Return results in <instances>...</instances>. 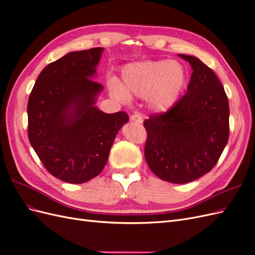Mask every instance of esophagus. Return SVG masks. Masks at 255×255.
Returning a JSON list of instances; mask_svg holds the SVG:
<instances>
[{
    "label": "esophagus",
    "mask_w": 255,
    "mask_h": 255,
    "mask_svg": "<svg viewBox=\"0 0 255 255\" xmlns=\"http://www.w3.org/2000/svg\"><path fill=\"white\" fill-rule=\"evenodd\" d=\"M130 120H132V121H133V122H135V123H142V121H143V117H142V115H141V114H139V113H135L134 115L130 116Z\"/></svg>",
    "instance_id": "34e87169"
}]
</instances>
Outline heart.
<instances>
[{"mask_svg":"<svg viewBox=\"0 0 255 255\" xmlns=\"http://www.w3.org/2000/svg\"><path fill=\"white\" fill-rule=\"evenodd\" d=\"M122 83L112 79L110 94L119 102L130 97L148 100L156 113H166L177 103L187 84V72L175 60H145L128 64L121 71Z\"/></svg>","mask_w":255,"mask_h":255,"instance_id":"obj_1","label":"heart"}]
</instances>
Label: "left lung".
Returning <instances> with one entry per match:
<instances>
[{
	"label": "left lung",
	"mask_w": 255,
	"mask_h": 255,
	"mask_svg": "<svg viewBox=\"0 0 255 255\" xmlns=\"http://www.w3.org/2000/svg\"><path fill=\"white\" fill-rule=\"evenodd\" d=\"M192 73L185 96L172 109L143 125L148 132L144 157L152 172L174 184L210 172L229 139V101L211 68L198 57L179 54Z\"/></svg>",
	"instance_id": "left-lung-1"
}]
</instances>
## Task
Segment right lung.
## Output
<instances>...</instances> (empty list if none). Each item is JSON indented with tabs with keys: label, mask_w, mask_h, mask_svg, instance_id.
<instances>
[{
	"label": "right lung",
	"mask_w": 255,
	"mask_h": 255,
	"mask_svg": "<svg viewBox=\"0 0 255 255\" xmlns=\"http://www.w3.org/2000/svg\"><path fill=\"white\" fill-rule=\"evenodd\" d=\"M104 48L76 51L40 72L27 104L28 139L57 179L85 183L100 174L116 135L128 121L125 112L96 106L104 87L94 81Z\"/></svg>",
	"instance_id": "1"
}]
</instances>
